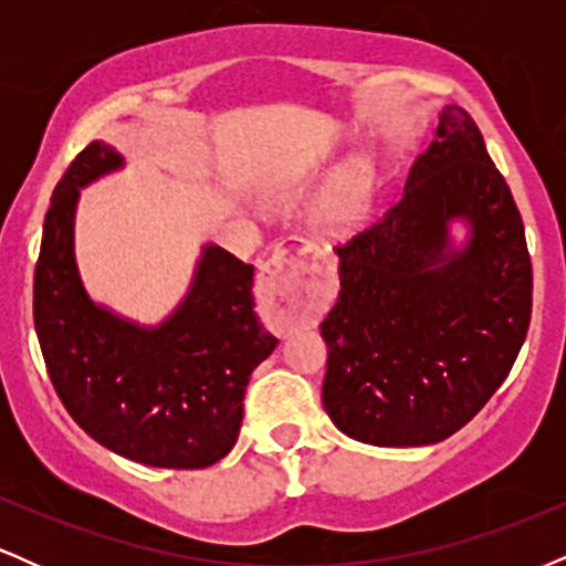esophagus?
<instances>
[{
    "mask_svg": "<svg viewBox=\"0 0 566 566\" xmlns=\"http://www.w3.org/2000/svg\"><path fill=\"white\" fill-rule=\"evenodd\" d=\"M258 284H261L263 295L274 301V316L282 327H295V324L308 322L316 308V301H319L308 269L292 255L290 247H279L274 255L261 265Z\"/></svg>",
    "mask_w": 566,
    "mask_h": 566,
    "instance_id": "obj_1",
    "label": "esophagus"
}]
</instances>
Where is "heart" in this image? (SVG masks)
Returning <instances> with one entry per match:
<instances>
[{"mask_svg": "<svg viewBox=\"0 0 566 566\" xmlns=\"http://www.w3.org/2000/svg\"><path fill=\"white\" fill-rule=\"evenodd\" d=\"M365 199H367V184L361 175H350L343 184L337 197L329 205V218L333 223H354L365 216Z\"/></svg>", "mask_w": 566, "mask_h": 566, "instance_id": "b5f03b06", "label": "heart"}]
</instances>
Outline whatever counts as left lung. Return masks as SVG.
Returning <instances> with one entry per match:
<instances>
[{
  "mask_svg": "<svg viewBox=\"0 0 566 566\" xmlns=\"http://www.w3.org/2000/svg\"><path fill=\"white\" fill-rule=\"evenodd\" d=\"M472 242L450 253L446 223ZM340 292L322 322L333 423L365 444H437L509 378L532 316L522 212L460 106L415 159L405 197L335 244Z\"/></svg>",
  "mask_w": 566,
  "mask_h": 566,
  "instance_id": "obj_1",
  "label": "left lung"
}]
</instances>
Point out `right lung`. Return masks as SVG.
<instances>
[{"mask_svg":"<svg viewBox=\"0 0 566 566\" xmlns=\"http://www.w3.org/2000/svg\"><path fill=\"white\" fill-rule=\"evenodd\" d=\"M119 165L93 140L55 186L34 271L39 346L63 407L97 444L157 469H207L237 444L247 382L279 340L258 322L255 269L212 244L186 303L157 329L90 301L74 207L84 184Z\"/></svg>","mask_w":566,"mask_h":566,"instance_id":"add662e5","label":"right lung"}]
</instances>
